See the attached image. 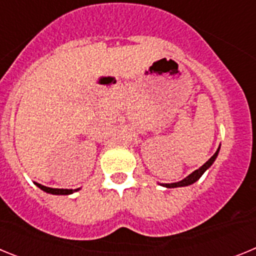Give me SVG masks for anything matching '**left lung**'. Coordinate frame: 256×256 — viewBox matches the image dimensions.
Segmentation results:
<instances>
[{"label":"left lung","mask_w":256,"mask_h":256,"mask_svg":"<svg viewBox=\"0 0 256 256\" xmlns=\"http://www.w3.org/2000/svg\"><path fill=\"white\" fill-rule=\"evenodd\" d=\"M219 150H220V146L218 148V150L216 151V154L210 158L209 160H208L206 162H205L202 166H200L198 169H196L195 172H192L190 176H187L186 178H183L182 180H180V182H174V183H160V186L162 187H166V188H176V187H186V186H190V184H192V183H195L196 180H200V177L202 176V174L205 173V172L208 170V169L210 168L212 165V162H216V156H218L219 154Z\"/></svg>","instance_id":"8db88e82"}]
</instances>
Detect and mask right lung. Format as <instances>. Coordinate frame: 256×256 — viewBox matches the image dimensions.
<instances>
[{"label":"right lung","instance_id":"right-lung-1","mask_svg":"<svg viewBox=\"0 0 256 256\" xmlns=\"http://www.w3.org/2000/svg\"><path fill=\"white\" fill-rule=\"evenodd\" d=\"M37 187H40L42 191L47 192V194H52V195H72L74 192L79 191L80 188H76V190H64V188H51V187H46V186H42L40 183H36Z\"/></svg>","mask_w":256,"mask_h":256}]
</instances>
